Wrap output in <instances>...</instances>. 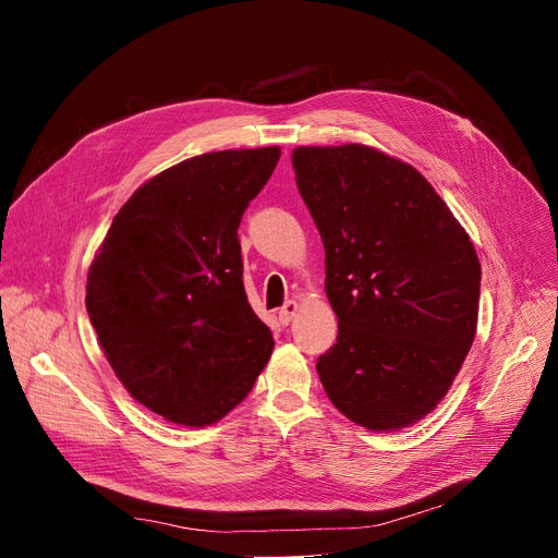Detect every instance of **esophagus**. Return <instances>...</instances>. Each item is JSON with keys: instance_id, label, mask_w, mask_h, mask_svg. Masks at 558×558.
Instances as JSON below:
<instances>
[{"instance_id": "esophagus-1", "label": "esophagus", "mask_w": 558, "mask_h": 558, "mask_svg": "<svg viewBox=\"0 0 558 558\" xmlns=\"http://www.w3.org/2000/svg\"><path fill=\"white\" fill-rule=\"evenodd\" d=\"M296 312H299V303H296V301H287V303L280 307V312H278L280 324H282V326H289L291 318L296 316Z\"/></svg>"}]
</instances>
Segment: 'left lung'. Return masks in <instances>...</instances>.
Here are the masks:
<instances>
[{
  "instance_id": "8db88e82",
  "label": "left lung",
  "mask_w": 558,
  "mask_h": 558,
  "mask_svg": "<svg viewBox=\"0 0 558 558\" xmlns=\"http://www.w3.org/2000/svg\"><path fill=\"white\" fill-rule=\"evenodd\" d=\"M291 165L339 318L337 343L316 362L320 385L366 429L414 425L473 345L477 251L425 175L373 146H299Z\"/></svg>"
}]
</instances>
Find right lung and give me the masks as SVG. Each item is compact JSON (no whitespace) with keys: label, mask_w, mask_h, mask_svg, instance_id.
<instances>
[{"label":"right lung","mask_w":558,"mask_h":558,"mask_svg":"<svg viewBox=\"0 0 558 558\" xmlns=\"http://www.w3.org/2000/svg\"><path fill=\"white\" fill-rule=\"evenodd\" d=\"M278 160V146H262L160 171L114 215L87 271L85 307L114 375L175 425L221 421L271 357L238 228Z\"/></svg>","instance_id":"obj_1"}]
</instances>
